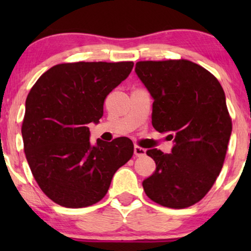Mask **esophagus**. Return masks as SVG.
<instances>
[{
	"label": "esophagus",
	"mask_w": 251,
	"mask_h": 251,
	"mask_svg": "<svg viewBox=\"0 0 251 251\" xmlns=\"http://www.w3.org/2000/svg\"><path fill=\"white\" fill-rule=\"evenodd\" d=\"M133 153H135L136 156H144L146 154V150L143 149L140 146H135L133 147Z\"/></svg>",
	"instance_id": "34e87169"
}]
</instances>
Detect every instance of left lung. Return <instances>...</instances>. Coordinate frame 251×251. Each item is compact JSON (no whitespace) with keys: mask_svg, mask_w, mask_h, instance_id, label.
Instances as JSON below:
<instances>
[{"mask_svg":"<svg viewBox=\"0 0 251 251\" xmlns=\"http://www.w3.org/2000/svg\"><path fill=\"white\" fill-rule=\"evenodd\" d=\"M135 70L154 98V129L175 142L170 154L146 152L156 169L143 181L144 191L163 207H191L210 191L224 164L232 132L224 90L210 72L186 59L138 61Z\"/></svg>","mask_w":251,"mask_h":251,"instance_id":"8db88e82","label":"left lung"}]
</instances>
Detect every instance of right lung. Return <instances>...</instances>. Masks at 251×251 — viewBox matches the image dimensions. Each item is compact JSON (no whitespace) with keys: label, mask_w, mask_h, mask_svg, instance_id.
<instances>
[{"label":"right lung","mask_w":251,"mask_h":251,"mask_svg":"<svg viewBox=\"0 0 251 251\" xmlns=\"http://www.w3.org/2000/svg\"><path fill=\"white\" fill-rule=\"evenodd\" d=\"M132 61L58 64L39 77L26 99L22 135L34 178L44 194L66 208L97 203L116 170L132 157L126 137L89 140L88 123H98L104 101L128 77Z\"/></svg>","instance_id":"obj_1"}]
</instances>
